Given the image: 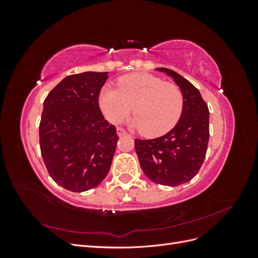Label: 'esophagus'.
Masks as SVG:
<instances>
[{"label": "esophagus", "mask_w": 258, "mask_h": 258, "mask_svg": "<svg viewBox=\"0 0 258 258\" xmlns=\"http://www.w3.org/2000/svg\"><path fill=\"white\" fill-rule=\"evenodd\" d=\"M117 135H118L119 137H121V136H124V135H127V132L124 131L122 128H120V127H118L117 128Z\"/></svg>", "instance_id": "34e87169"}]
</instances>
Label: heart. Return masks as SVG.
Returning <instances> with one entry per match:
<instances>
[{
    "instance_id": "1",
    "label": "heart",
    "mask_w": 258,
    "mask_h": 258,
    "mask_svg": "<svg viewBox=\"0 0 258 258\" xmlns=\"http://www.w3.org/2000/svg\"><path fill=\"white\" fill-rule=\"evenodd\" d=\"M117 88L105 87L100 92L99 104L105 118L120 123L134 107L131 127L142 135L156 138L167 134L177 123L183 112L184 97L177 85L163 82L148 73L122 76Z\"/></svg>"
}]
</instances>
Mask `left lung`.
Listing matches in <instances>:
<instances>
[{"mask_svg":"<svg viewBox=\"0 0 258 258\" xmlns=\"http://www.w3.org/2000/svg\"><path fill=\"white\" fill-rule=\"evenodd\" d=\"M172 77L183 92V112L167 135L152 140H135L140 166L153 182L178 186L198 173L208 150L209 108L199 90L182 75L166 68L156 69Z\"/></svg>","mask_w":258,"mask_h":258,"instance_id":"1","label":"left lung"}]
</instances>
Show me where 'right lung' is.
Segmentation results:
<instances>
[{
  "label": "right lung",
  "mask_w": 258,
  "mask_h": 258,
  "mask_svg": "<svg viewBox=\"0 0 258 258\" xmlns=\"http://www.w3.org/2000/svg\"><path fill=\"white\" fill-rule=\"evenodd\" d=\"M107 72L67 76L44 101L40 147L49 175L63 188L81 192L103 181L118 136L99 106Z\"/></svg>",
  "instance_id": "1"
}]
</instances>
